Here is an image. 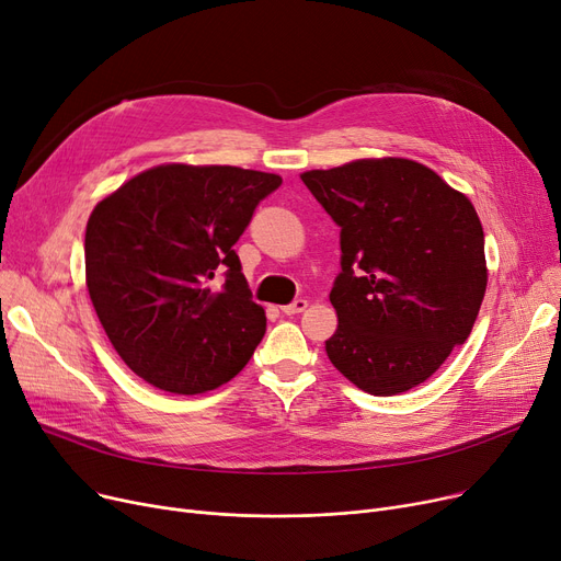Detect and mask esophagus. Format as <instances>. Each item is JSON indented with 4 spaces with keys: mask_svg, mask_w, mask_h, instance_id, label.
I'll return each instance as SVG.
<instances>
[{
    "mask_svg": "<svg viewBox=\"0 0 561 561\" xmlns=\"http://www.w3.org/2000/svg\"><path fill=\"white\" fill-rule=\"evenodd\" d=\"M307 305H309L307 300L298 298V300H293L290 305H284V307H282V311H284L286 316H296V313H302V311L307 309Z\"/></svg>",
    "mask_w": 561,
    "mask_h": 561,
    "instance_id": "esophagus-1",
    "label": "esophagus"
}]
</instances>
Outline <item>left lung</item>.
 <instances>
[{
  "label": "left lung",
  "mask_w": 561,
  "mask_h": 561,
  "mask_svg": "<svg viewBox=\"0 0 561 561\" xmlns=\"http://www.w3.org/2000/svg\"><path fill=\"white\" fill-rule=\"evenodd\" d=\"M302 182L341 227L330 362L370 396L423 385L468 339L484 300L473 204L409 159L309 170Z\"/></svg>",
  "instance_id": "8db88e82"
}]
</instances>
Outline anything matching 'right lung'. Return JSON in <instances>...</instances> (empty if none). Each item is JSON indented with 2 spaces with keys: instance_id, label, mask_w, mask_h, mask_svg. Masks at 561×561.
<instances>
[{
  "instance_id": "right-lung-1",
  "label": "right lung",
  "mask_w": 561,
  "mask_h": 561,
  "mask_svg": "<svg viewBox=\"0 0 561 561\" xmlns=\"http://www.w3.org/2000/svg\"><path fill=\"white\" fill-rule=\"evenodd\" d=\"M279 186L282 176L259 170L172 163L95 206L83 241L88 293L115 352L147 385L195 396L250 362L265 313L233 245Z\"/></svg>"
}]
</instances>
